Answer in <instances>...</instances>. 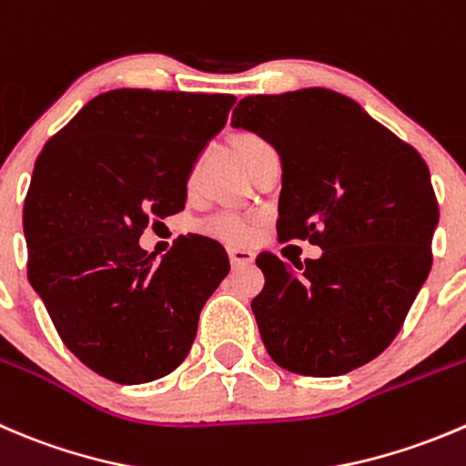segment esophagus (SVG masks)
I'll return each mask as SVG.
<instances>
[{"mask_svg":"<svg viewBox=\"0 0 466 466\" xmlns=\"http://www.w3.org/2000/svg\"><path fill=\"white\" fill-rule=\"evenodd\" d=\"M228 255H229V261H232V266H246L255 261V255H252L250 250H246V248L232 246L228 250Z\"/></svg>","mask_w":466,"mask_h":466,"instance_id":"esophagus-1","label":"esophagus"}]
</instances>
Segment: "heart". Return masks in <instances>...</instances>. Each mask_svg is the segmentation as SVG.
<instances>
[{
  "label": "heart",
  "mask_w": 466,
  "mask_h": 466,
  "mask_svg": "<svg viewBox=\"0 0 466 466\" xmlns=\"http://www.w3.org/2000/svg\"><path fill=\"white\" fill-rule=\"evenodd\" d=\"M232 146H234V150H237V155L241 157L243 164L250 166L252 161H255V157L259 155V152L264 150L268 143H266L261 137H257V134L241 132L232 138ZM191 184H193V170H191V175H188V188H191ZM202 228H205L209 234H214V237H220V238H225V241H232V243L248 241L252 234V225L234 214L214 216V218L207 220Z\"/></svg>",
  "instance_id": "1"
}]
</instances>
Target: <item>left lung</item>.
Masks as SVG:
<instances>
[{
    "mask_svg": "<svg viewBox=\"0 0 466 466\" xmlns=\"http://www.w3.org/2000/svg\"><path fill=\"white\" fill-rule=\"evenodd\" d=\"M232 125L282 161L278 237L323 248L293 268L257 257L266 282L252 311L266 350L300 376L364 367L394 341L431 273L440 207L426 161L328 88L243 97Z\"/></svg>",
    "mask_w": 466,
    "mask_h": 466,
    "instance_id": "left-lung-1",
    "label": "left lung"
}]
</instances>
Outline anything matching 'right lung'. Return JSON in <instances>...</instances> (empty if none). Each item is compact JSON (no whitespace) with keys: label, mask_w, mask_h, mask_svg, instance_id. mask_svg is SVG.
<instances>
[{"label":"right lung","mask_w":466,"mask_h":466,"mask_svg":"<svg viewBox=\"0 0 466 466\" xmlns=\"http://www.w3.org/2000/svg\"><path fill=\"white\" fill-rule=\"evenodd\" d=\"M232 95L118 88L90 99L45 143L25 200L26 275L58 337L120 385L184 362L228 252L187 234L157 259L138 246L152 220L179 214L202 150Z\"/></svg>","instance_id":"add662e5"}]
</instances>
